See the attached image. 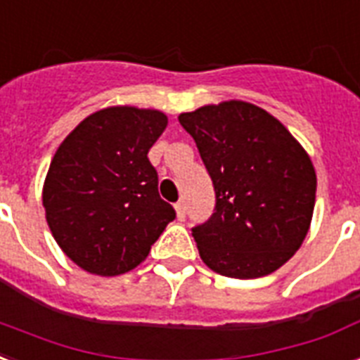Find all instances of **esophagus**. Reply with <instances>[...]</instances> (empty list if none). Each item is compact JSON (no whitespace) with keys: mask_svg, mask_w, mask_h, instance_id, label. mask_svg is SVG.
Listing matches in <instances>:
<instances>
[{"mask_svg":"<svg viewBox=\"0 0 360 360\" xmlns=\"http://www.w3.org/2000/svg\"><path fill=\"white\" fill-rule=\"evenodd\" d=\"M174 208H176L178 219H180V221H184V219H186V205H184V202H176V205H174Z\"/></svg>","mask_w":360,"mask_h":360,"instance_id":"obj_1","label":"esophagus"}]
</instances>
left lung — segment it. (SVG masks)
Wrapping results in <instances>:
<instances>
[{"label": "left lung", "instance_id": "1", "mask_svg": "<svg viewBox=\"0 0 360 360\" xmlns=\"http://www.w3.org/2000/svg\"><path fill=\"white\" fill-rule=\"evenodd\" d=\"M216 193L214 214L191 229L200 259L238 280L293 257L310 229L317 178L283 125L252 103L225 101L178 116Z\"/></svg>", "mask_w": 360, "mask_h": 360}]
</instances>
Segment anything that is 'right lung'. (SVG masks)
I'll list each match as a JSON object with an SVG mask.
<instances>
[{"mask_svg": "<svg viewBox=\"0 0 360 360\" xmlns=\"http://www.w3.org/2000/svg\"><path fill=\"white\" fill-rule=\"evenodd\" d=\"M165 127L160 110L110 107L82 120L60 144L43 206L56 242L80 269L99 276L135 269L176 218L148 160Z\"/></svg>", "mask_w": 360, "mask_h": 360, "instance_id": "right-lung-1", "label": "right lung"}]
</instances>
